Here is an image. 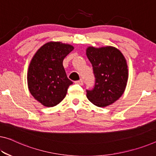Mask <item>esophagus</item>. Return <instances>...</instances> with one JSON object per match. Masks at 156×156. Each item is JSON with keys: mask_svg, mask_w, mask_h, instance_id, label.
<instances>
[{"mask_svg": "<svg viewBox=\"0 0 156 156\" xmlns=\"http://www.w3.org/2000/svg\"><path fill=\"white\" fill-rule=\"evenodd\" d=\"M75 83H76V84H80L81 86H82L83 85V80H80L76 81H75Z\"/></svg>", "mask_w": 156, "mask_h": 156, "instance_id": "esophagus-1", "label": "esophagus"}]
</instances>
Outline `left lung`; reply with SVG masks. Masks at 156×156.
<instances>
[{"label":"left lung","mask_w":156,"mask_h":156,"mask_svg":"<svg viewBox=\"0 0 156 156\" xmlns=\"http://www.w3.org/2000/svg\"><path fill=\"white\" fill-rule=\"evenodd\" d=\"M86 56L92 64L95 85L86 90V97L93 105L105 107L119 99L126 89L128 70L125 57L114 47H88Z\"/></svg>","instance_id":"1"}]
</instances>
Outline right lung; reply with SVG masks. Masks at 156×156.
<instances>
[{
	"label": "right lung",
	"mask_w": 156,
	"mask_h": 156,
	"mask_svg": "<svg viewBox=\"0 0 156 156\" xmlns=\"http://www.w3.org/2000/svg\"><path fill=\"white\" fill-rule=\"evenodd\" d=\"M74 49L70 44L50 42L37 50L28 67L30 93L45 107H54L66 97L73 81L67 76L63 59Z\"/></svg>",
	"instance_id": "obj_1"
}]
</instances>
